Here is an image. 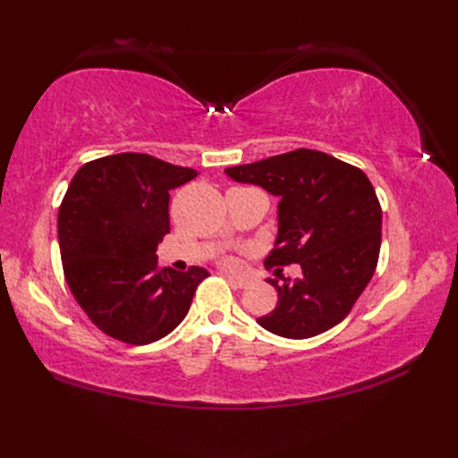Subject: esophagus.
I'll list each match as a JSON object with an SVG mask.
<instances>
[{
	"mask_svg": "<svg viewBox=\"0 0 458 458\" xmlns=\"http://www.w3.org/2000/svg\"><path fill=\"white\" fill-rule=\"evenodd\" d=\"M225 276H227V281L231 283V286H234V288H246L248 284H250V281L241 279V276H233V275H225Z\"/></svg>",
	"mask_w": 458,
	"mask_h": 458,
	"instance_id": "esophagus-1",
	"label": "esophagus"
}]
</instances>
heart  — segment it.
I'll return each instance as SVG.
<instances>
[{
    "label": "heart",
    "instance_id": "b5f03b06",
    "mask_svg": "<svg viewBox=\"0 0 458 458\" xmlns=\"http://www.w3.org/2000/svg\"><path fill=\"white\" fill-rule=\"evenodd\" d=\"M233 263H234L233 259H227V266H233Z\"/></svg>",
    "mask_w": 458,
    "mask_h": 458
}]
</instances>
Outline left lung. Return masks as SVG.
Masks as SVG:
<instances>
[{
  "label": "left lung",
  "mask_w": 458,
  "mask_h": 458,
  "mask_svg": "<svg viewBox=\"0 0 458 458\" xmlns=\"http://www.w3.org/2000/svg\"><path fill=\"white\" fill-rule=\"evenodd\" d=\"M225 174L279 197L275 248L263 263L301 267L296 281L267 279L279 301L258 325L276 336L303 340L344 321L370 283L380 254L382 210L369 177L310 148L233 165Z\"/></svg>",
  "instance_id": "left-lung-1"
}]
</instances>
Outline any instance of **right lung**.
Wrapping results in <instances>:
<instances>
[{
	"mask_svg": "<svg viewBox=\"0 0 458 458\" xmlns=\"http://www.w3.org/2000/svg\"><path fill=\"white\" fill-rule=\"evenodd\" d=\"M199 174L140 152L81 165L59 208L64 279L97 328L126 344L164 338L183 321L204 267H158L170 191Z\"/></svg>",
	"mask_w": 458,
	"mask_h": 458,
	"instance_id": "obj_1",
	"label": "right lung"
}]
</instances>
